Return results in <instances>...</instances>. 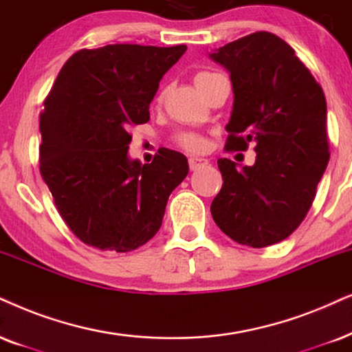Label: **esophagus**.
Wrapping results in <instances>:
<instances>
[{
	"label": "esophagus",
	"mask_w": 352,
	"mask_h": 352,
	"mask_svg": "<svg viewBox=\"0 0 352 352\" xmlns=\"http://www.w3.org/2000/svg\"><path fill=\"white\" fill-rule=\"evenodd\" d=\"M188 166H190V170H197L199 167L208 166V159L198 157V155H191L188 159Z\"/></svg>",
	"instance_id": "esophagus-1"
}]
</instances>
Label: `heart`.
<instances>
[{"instance_id":"obj_1","label":"heart","mask_w":352,"mask_h":352,"mask_svg":"<svg viewBox=\"0 0 352 352\" xmlns=\"http://www.w3.org/2000/svg\"><path fill=\"white\" fill-rule=\"evenodd\" d=\"M214 74L216 73H211V71H198V73L195 74V82H197V86H199V84L204 82L211 76H214ZM159 99H162V96L159 97ZM173 140H175V143L179 144L180 148H184L186 151H201L204 148V140L198 135V133L184 131L175 135Z\"/></svg>"}]
</instances>
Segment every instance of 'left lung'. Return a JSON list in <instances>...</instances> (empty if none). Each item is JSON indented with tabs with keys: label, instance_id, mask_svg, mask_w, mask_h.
Here are the masks:
<instances>
[{
	"label": "left lung",
	"instance_id": "8db88e82",
	"mask_svg": "<svg viewBox=\"0 0 352 352\" xmlns=\"http://www.w3.org/2000/svg\"><path fill=\"white\" fill-rule=\"evenodd\" d=\"M230 73L234 109L226 151L255 144L256 161L219 159L222 188L211 214L222 232L253 248L287 239L305 219L330 161L327 99L283 38L253 32L211 55Z\"/></svg>",
	"mask_w": 352,
	"mask_h": 352
}]
</instances>
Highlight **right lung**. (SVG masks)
I'll use <instances>...</instances> for the list:
<instances>
[{
	"instance_id": "1",
	"label": "right lung",
	"mask_w": 352,
	"mask_h": 352,
	"mask_svg": "<svg viewBox=\"0 0 352 352\" xmlns=\"http://www.w3.org/2000/svg\"><path fill=\"white\" fill-rule=\"evenodd\" d=\"M185 50L131 43L82 48L43 100L40 175L58 214L89 247L131 252L144 245L188 173L185 155L167 148L144 166L128 159V130L149 122L159 81Z\"/></svg>"
}]
</instances>
